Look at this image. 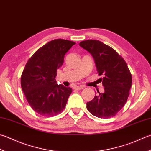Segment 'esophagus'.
Segmentation results:
<instances>
[{
    "label": "esophagus",
    "mask_w": 151,
    "mask_h": 151,
    "mask_svg": "<svg viewBox=\"0 0 151 151\" xmlns=\"http://www.w3.org/2000/svg\"><path fill=\"white\" fill-rule=\"evenodd\" d=\"M84 87H85L83 86V85H80V86H75L73 88H74V89L76 90H80V89H83Z\"/></svg>",
    "instance_id": "esophagus-1"
}]
</instances>
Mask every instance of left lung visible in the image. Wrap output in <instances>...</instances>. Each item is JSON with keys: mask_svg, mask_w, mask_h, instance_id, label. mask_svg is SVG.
<instances>
[{"mask_svg": "<svg viewBox=\"0 0 151 151\" xmlns=\"http://www.w3.org/2000/svg\"><path fill=\"white\" fill-rule=\"evenodd\" d=\"M79 46L87 50L95 60L104 92L95 95L87 102L88 111L96 117L109 118L120 111L128 98L132 77L124 58L112 48L98 40L83 41Z\"/></svg>", "mask_w": 151, "mask_h": 151, "instance_id": "1", "label": "left lung"}]
</instances>
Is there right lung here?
Instances as JSON below:
<instances>
[{
	"instance_id": "right-lung-1",
	"label": "right lung",
	"mask_w": 151,
	"mask_h": 151,
	"mask_svg": "<svg viewBox=\"0 0 151 151\" xmlns=\"http://www.w3.org/2000/svg\"><path fill=\"white\" fill-rule=\"evenodd\" d=\"M76 42L58 39L50 41L33 54L21 76V86L28 103L39 114L54 116L64 109L72 88L56 83L57 70L64 55Z\"/></svg>"
}]
</instances>
